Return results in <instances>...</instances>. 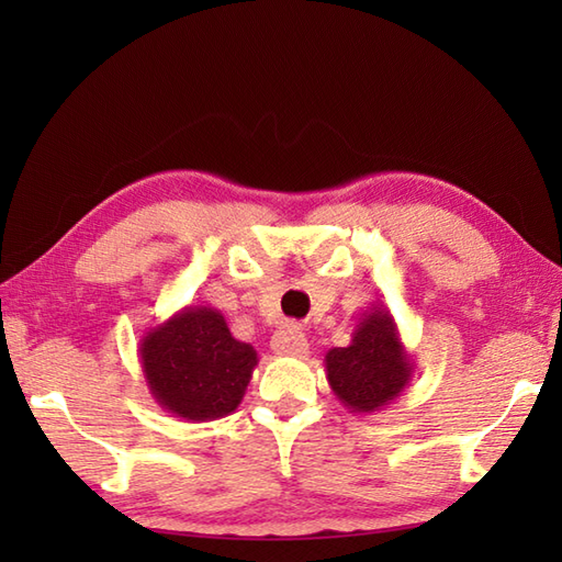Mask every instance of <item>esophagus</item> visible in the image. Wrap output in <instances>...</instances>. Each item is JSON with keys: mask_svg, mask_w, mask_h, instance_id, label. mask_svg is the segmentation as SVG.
<instances>
[{"mask_svg": "<svg viewBox=\"0 0 562 562\" xmlns=\"http://www.w3.org/2000/svg\"><path fill=\"white\" fill-rule=\"evenodd\" d=\"M270 348H272L274 355L304 357L306 350H308V342H306L300 326L288 324V326H282L278 333H274L272 340H270Z\"/></svg>", "mask_w": 562, "mask_h": 562, "instance_id": "obj_1", "label": "esophagus"}]
</instances>
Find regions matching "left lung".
<instances>
[{
  "label": "left lung",
  "instance_id": "1",
  "mask_svg": "<svg viewBox=\"0 0 562 562\" xmlns=\"http://www.w3.org/2000/svg\"><path fill=\"white\" fill-rule=\"evenodd\" d=\"M330 391L350 413L384 411L411 386L413 360L389 308L376 302L357 321L348 348L326 352Z\"/></svg>",
  "mask_w": 562,
  "mask_h": 562
}]
</instances>
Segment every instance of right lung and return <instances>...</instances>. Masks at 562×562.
Masks as SVG:
<instances>
[{"instance_id":"1","label":"right lung","mask_w":562,"mask_h":562,"mask_svg":"<svg viewBox=\"0 0 562 562\" xmlns=\"http://www.w3.org/2000/svg\"><path fill=\"white\" fill-rule=\"evenodd\" d=\"M139 364L151 398L188 423L229 415L244 393L258 352L236 340L212 306H186L139 340Z\"/></svg>"}]
</instances>
